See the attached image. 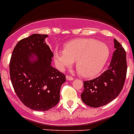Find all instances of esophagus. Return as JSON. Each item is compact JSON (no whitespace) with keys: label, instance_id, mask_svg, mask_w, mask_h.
<instances>
[{"label":"esophagus","instance_id":"obj_1","mask_svg":"<svg viewBox=\"0 0 134 134\" xmlns=\"http://www.w3.org/2000/svg\"><path fill=\"white\" fill-rule=\"evenodd\" d=\"M66 79L67 80H74V78L72 76H66Z\"/></svg>","mask_w":134,"mask_h":134}]
</instances>
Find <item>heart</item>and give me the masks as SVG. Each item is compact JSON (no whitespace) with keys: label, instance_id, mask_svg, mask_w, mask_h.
Returning <instances> with one entry per match:
<instances>
[{"label":"heart","instance_id":"heart-1","mask_svg":"<svg viewBox=\"0 0 134 134\" xmlns=\"http://www.w3.org/2000/svg\"><path fill=\"white\" fill-rule=\"evenodd\" d=\"M109 54V48L104 42L92 38H78L65 43L64 50H54V59L61 71L71 67L76 60L78 74L92 78L103 70Z\"/></svg>","mask_w":134,"mask_h":134}]
</instances>
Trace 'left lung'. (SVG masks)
I'll use <instances>...</instances> for the list:
<instances>
[{"label": "left lung", "mask_w": 134, "mask_h": 134, "mask_svg": "<svg viewBox=\"0 0 134 134\" xmlns=\"http://www.w3.org/2000/svg\"><path fill=\"white\" fill-rule=\"evenodd\" d=\"M114 50L108 69L93 80L84 81L82 102L92 107L104 106L116 98L122 90L127 74L126 52L114 40Z\"/></svg>", "instance_id": "8db88e82"}]
</instances>
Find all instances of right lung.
<instances>
[{"mask_svg":"<svg viewBox=\"0 0 134 134\" xmlns=\"http://www.w3.org/2000/svg\"><path fill=\"white\" fill-rule=\"evenodd\" d=\"M47 34H34L20 40L13 50L9 73L22 103L34 111H47L60 100L65 76L52 66L54 54L45 42Z\"/></svg>","mask_w":134,"mask_h":134,"instance_id":"add662e5","label":"right lung"}]
</instances>
